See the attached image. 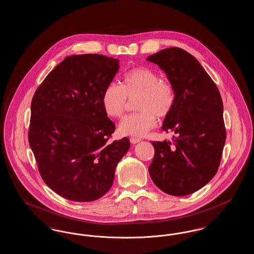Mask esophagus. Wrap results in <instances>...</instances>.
Returning <instances> with one entry per match:
<instances>
[{"label": "esophagus", "instance_id": "obj_1", "mask_svg": "<svg viewBox=\"0 0 254 254\" xmlns=\"http://www.w3.org/2000/svg\"><path fill=\"white\" fill-rule=\"evenodd\" d=\"M129 141H130L131 144H137V143H139L141 141V139H139V138H130Z\"/></svg>", "mask_w": 254, "mask_h": 254}]
</instances>
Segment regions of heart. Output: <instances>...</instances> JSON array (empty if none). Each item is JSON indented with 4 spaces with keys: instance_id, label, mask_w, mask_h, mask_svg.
<instances>
[{
    "instance_id": "b5f03b06",
    "label": "heart",
    "mask_w": 254,
    "mask_h": 254,
    "mask_svg": "<svg viewBox=\"0 0 254 254\" xmlns=\"http://www.w3.org/2000/svg\"><path fill=\"white\" fill-rule=\"evenodd\" d=\"M134 100L137 112L123 119L119 133L124 136L143 137L157 125L156 115L165 118L176 103V89L168 79H160L155 70L137 66L123 74L120 85L110 84L102 95V106L110 118H121Z\"/></svg>"
}]
</instances>
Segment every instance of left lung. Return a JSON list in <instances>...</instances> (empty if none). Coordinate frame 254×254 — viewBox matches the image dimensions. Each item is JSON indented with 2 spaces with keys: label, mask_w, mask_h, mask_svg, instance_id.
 Returning a JSON list of instances; mask_svg holds the SVG:
<instances>
[{
  "label": "left lung",
  "mask_w": 254,
  "mask_h": 254,
  "mask_svg": "<svg viewBox=\"0 0 254 254\" xmlns=\"http://www.w3.org/2000/svg\"><path fill=\"white\" fill-rule=\"evenodd\" d=\"M146 60L157 64L176 89L175 106L162 127L176 135L172 142H152L155 152L149 175L169 195L193 193L216 174L226 142L219 89L184 49H162Z\"/></svg>",
  "instance_id": "obj_1"
}]
</instances>
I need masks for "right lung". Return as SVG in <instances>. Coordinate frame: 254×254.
<instances>
[{
  "label": "right lung",
  "mask_w": 254,
  "mask_h": 254,
  "mask_svg": "<svg viewBox=\"0 0 254 254\" xmlns=\"http://www.w3.org/2000/svg\"><path fill=\"white\" fill-rule=\"evenodd\" d=\"M119 60L100 54L66 57L39 85L31 102L28 142L44 182L62 197L91 202L111 188L129 140L110 142L115 125L102 95Z\"/></svg>",
  "instance_id": "1"
}]
</instances>
